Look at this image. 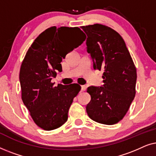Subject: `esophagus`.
<instances>
[{"mask_svg": "<svg viewBox=\"0 0 156 156\" xmlns=\"http://www.w3.org/2000/svg\"><path fill=\"white\" fill-rule=\"evenodd\" d=\"M81 89H82V91H85L87 89V86L82 85V86H81Z\"/></svg>", "mask_w": 156, "mask_h": 156, "instance_id": "1", "label": "esophagus"}]
</instances>
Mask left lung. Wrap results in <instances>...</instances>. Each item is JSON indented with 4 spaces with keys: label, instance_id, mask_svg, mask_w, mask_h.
<instances>
[{
    "label": "left lung",
    "instance_id": "8db88e82",
    "mask_svg": "<svg viewBox=\"0 0 156 156\" xmlns=\"http://www.w3.org/2000/svg\"><path fill=\"white\" fill-rule=\"evenodd\" d=\"M87 34V52L94 69L104 70V84L89 87L91 101L86 106L89 118L113 125L126 114L136 95V68L122 37L101 24L82 26Z\"/></svg>",
    "mask_w": 156,
    "mask_h": 156
}]
</instances>
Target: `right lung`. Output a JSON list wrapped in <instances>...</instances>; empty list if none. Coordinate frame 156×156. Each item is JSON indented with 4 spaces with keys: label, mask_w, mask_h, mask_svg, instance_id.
Returning <instances> with one entry per match:
<instances>
[{
    "label": "right lung",
    "mask_w": 156,
    "mask_h": 156,
    "mask_svg": "<svg viewBox=\"0 0 156 156\" xmlns=\"http://www.w3.org/2000/svg\"><path fill=\"white\" fill-rule=\"evenodd\" d=\"M85 39L77 27L53 26L36 38L25 55L20 70L22 100L34 122L42 129H56L67 121L69 107L81 87H54L51 80L57 71H62V58Z\"/></svg>",
    "instance_id": "1"
}]
</instances>
